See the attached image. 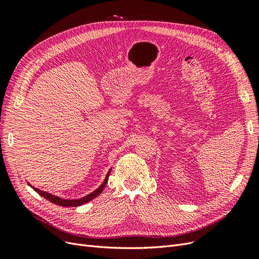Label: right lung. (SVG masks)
<instances>
[{"mask_svg": "<svg viewBox=\"0 0 259 259\" xmlns=\"http://www.w3.org/2000/svg\"><path fill=\"white\" fill-rule=\"evenodd\" d=\"M110 173H111V168L109 169V171H108L106 177H105V179H104V182L101 183V185L97 188V189H95L93 192L89 193L88 195H84L83 198L73 199V200L62 199V198L56 197V195H54V194H52V193H50V192H46V191L37 189V188H35V187H33V186H31L29 183H28V185H29L31 188H32V189H33L35 192H37L38 194L42 195V197L45 198L46 200H49L50 202L54 203V204H57V205H60V206H66V207H67V206L76 207V206H80V205L85 204V203H88V202L92 201L93 199H95L96 197H98V195H99L101 192H103L104 188H105V186H106V184H107V182H108V178H109V175H110Z\"/></svg>", "mask_w": 259, "mask_h": 259, "instance_id": "1", "label": "right lung"}]
</instances>
